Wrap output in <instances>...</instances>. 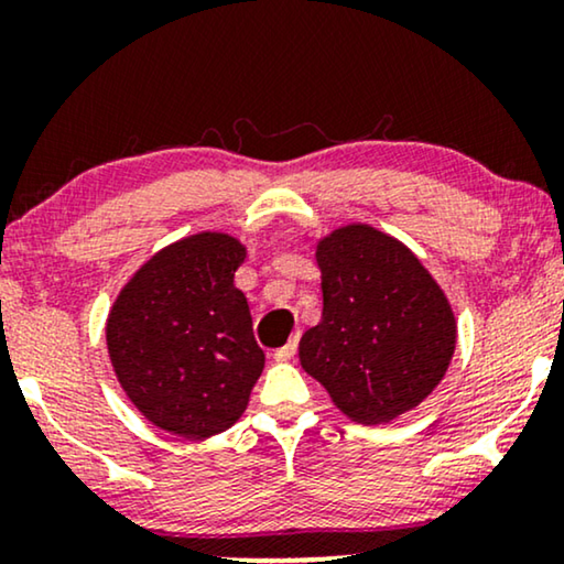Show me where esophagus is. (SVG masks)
I'll use <instances>...</instances> for the list:
<instances>
[{
	"label": "esophagus",
	"mask_w": 564,
	"mask_h": 564,
	"mask_svg": "<svg viewBox=\"0 0 564 564\" xmlns=\"http://www.w3.org/2000/svg\"><path fill=\"white\" fill-rule=\"evenodd\" d=\"M295 354H297V336L290 338V341L284 344L282 349L274 351V361H290L292 357H295Z\"/></svg>",
	"instance_id": "esophagus-1"
}]
</instances>
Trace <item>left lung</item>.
Masks as SVG:
<instances>
[{"label":"left lung","mask_w":564,"mask_h":564,"mask_svg":"<svg viewBox=\"0 0 564 564\" xmlns=\"http://www.w3.org/2000/svg\"><path fill=\"white\" fill-rule=\"evenodd\" d=\"M323 313L300 338V365L346 419L390 423L444 380L457 318L444 290L395 236L367 223L315 241Z\"/></svg>","instance_id":"8db88e82"}]
</instances>
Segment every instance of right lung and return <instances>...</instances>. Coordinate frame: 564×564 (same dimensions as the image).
Returning a JSON list of instances; mask_svg holds the SVG:
<instances>
[{"instance_id":"obj_1","label":"right lung","mask_w":564,"mask_h":564,"mask_svg":"<svg viewBox=\"0 0 564 564\" xmlns=\"http://www.w3.org/2000/svg\"><path fill=\"white\" fill-rule=\"evenodd\" d=\"M246 246L220 230L164 246L118 292L105 338L115 377L143 419L210 438L234 426L264 369L246 295Z\"/></svg>"}]
</instances>
